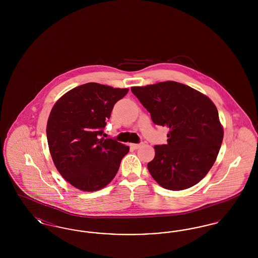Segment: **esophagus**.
Listing matches in <instances>:
<instances>
[{
    "label": "esophagus",
    "instance_id": "obj_1",
    "mask_svg": "<svg viewBox=\"0 0 258 258\" xmlns=\"http://www.w3.org/2000/svg\"><path fill=\"white\" fill-rule=\"evenodd\" d=\"M142 145H143V143H140V144H132V147L134 148V149H139Z\"/></svg>",
    "mask_w": 258,
    "mask_h": 258
}]
</instances>
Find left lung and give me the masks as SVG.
<instances>
[{"label":"left lung","mask_w":258,"mask_h":258,"mask_svg":"<svg viewBox=\"0 0 258 258\" xmlns=\"http://www.w3.org/2000/svg\"><path fill=\"white\" fill-rule=\"evenodd\" d=\"M152 121L166 126L167 144L155 146L148 170L155 181L170 190L199 183L217 160L223 127L216 105L204 94L175 81L132 87Z\"/></svg>","instance_id":"8db88e82"}]
</instances>
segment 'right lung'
<instances>
[{"label":"right lung","mask_w":258,"mask_h":258,"mask_svg":"<svg viewBox=\"0 0 258 258\" xmlns=\"http://www.w3.org/2000/svg\"><path fill=\"white\" fill-rule=\"evenodd\" d=\"M127 92L92 82L72 89L54 104L46 126L50 155L74 187L96 191L116 176L130 148L102 134L114 104Z\"/></svg>","instance_id":"right-lung-1"}]
</instances>
